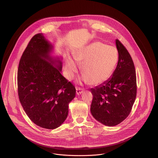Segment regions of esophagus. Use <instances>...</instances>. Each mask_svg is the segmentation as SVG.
I'll return each mask as SVG.
<instances>
[{
    "label": "esophagus",
    "instance_id": "1",
    "mask_svg": "<svg viewBox=\"0 0 158 158\" xmlns=\"http://www.w3.org/2000/svg\"><path fill=\"white\" fill-rule=\"evenodd\" d=\"M83 92V89H81V88H76V94H77V95H80V94H81Z\"/></svg>",
    "mask_w": 158,
    "mask_h": 158
}]
</instances>
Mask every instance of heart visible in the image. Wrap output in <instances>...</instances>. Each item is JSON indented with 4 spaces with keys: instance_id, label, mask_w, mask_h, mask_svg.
I'll use <instances>...</instances> for the list:
<instances>
[{
    "instance_id": "obj_1",
    "label": "heart",
    "mask_w": 158,
    "mask_h": 158,
    "mask_svg": "<svg viewBox=\"0 0 158 158\" xmlns=\"http://www.w3.org/2000/svg\"><path fill=\"white\" fill-rule=\"evenodd\" d=\"M74 59L79 64H82L81 71L83 79L92 85L105 82L115 68L118 56L113 47L101 42H95L83 47L74 54ZM77 70L74 61L69 58L66 63V71L71 78Z\"/></svg>"
}]
</instances>
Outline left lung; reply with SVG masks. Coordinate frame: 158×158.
I'll return each instance as SVG.
<instances>
[{"mask_svg": "<svg viewBox=\"0 0 158 158\" xmlns=\"http://www.w3.org/2000/svg\"><path fill=\"white\" fill-rule=\"evenodd\" d=\"M116 45L118 61L113 76L103 83L90 89L93 95L91 114L97 120L108 126H116L127 117L137 94L133 59L118 39Z\"/></svg>", "mask_w": 158, "mask_h": 158, "instance_id": "8db88e82", "label": "left lung"}]
</instances>
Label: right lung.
<instances>
[{
	"label": "right lung",
	"instance_id": "add662e5",
	"mask_svg": "<svg viewBox=\"0 0 158 158\" xmlns=\"http://www.w3.org/2000/svg\"><path fill=\"white\" fill-rule=\"evenodd\" d=\"M51 47L43 34L34 35L23 53L17 75L25 112L34 123L47 129L59 127L66 119L68 105L76 95L75 86L60 73L61 62L49 56ZM55 62L59 63L57 68L52 65Z\"/></svg>",
	"mask_w": 158,
	"mask_h": 158
}]
</instances>
